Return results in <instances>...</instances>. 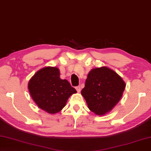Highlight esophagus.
Instances as JSON below:
<instances>
[{
    "label": "esophagus",
    "instance_id": "esophagus-1",
    "mask_svg": "<svg viewBox=\"0 0 151 151\" xmlns=\"http://www.w3.org/2000/svg\"><path fill=\"white\" fill-rule=\"evenodd\" d=\"M75 88H76V91H78V92H80V91H81V87L79 86H76Z\"/></svg>",
    "mask_w": 151,
    "mask_h": 151
}]
</instances>
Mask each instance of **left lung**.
Returning a JSON list of instances; mask_svg holds the SVG:
<instances>
[{"label": "left lung", "mask_w": 151, "mask_h": 151, "mask_svg": "<svg viewBox=\"0 0 151 151\" xmlns=\"http://www.w3.org/2000/svg\"><path fill=\"white\" fill-rule=\"evenodd\" d=\"M126 84L122 78L106 67L91 69L81 93L88 108L97 115L112 110L122 96Z\"/></svg>", "instance_id": "obj_1"}]
</instances>
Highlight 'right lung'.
<instances>
[{
    "label": "right lung",
    "instance_id": "add662e5",
    "mask_svg": "<svg viewBox=\"0 0 151 151\" xmlns=\"http://www.w3.org/2000/svg\"><path fill=\"white\" fill-rule=\"evenodd\" d=\"M28 88L34 101L50 114L60 112L69 97L76 93L67 80L60 77L57 67H47L38 70L31 78Z\"/></svg>",
    "mask_w": 151,
    "mask_h": 151
}]
</instances>
